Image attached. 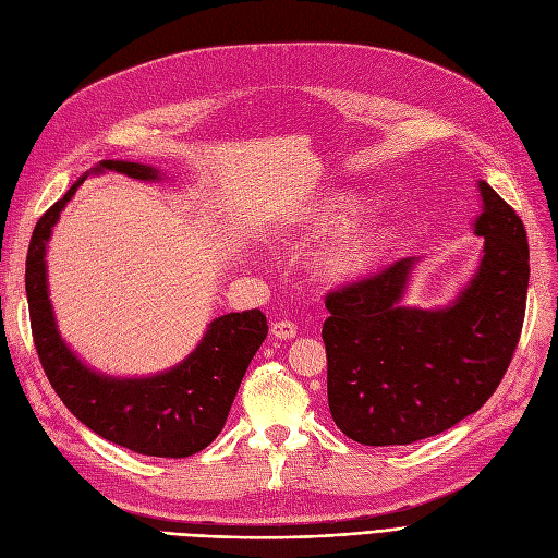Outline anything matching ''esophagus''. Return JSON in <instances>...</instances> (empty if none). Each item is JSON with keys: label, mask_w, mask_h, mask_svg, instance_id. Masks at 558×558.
I'll return each instance as SVG.
<instances>
[{"label": "esophagus", "mask_w": 558, "mask_h": 558, "mask_svg": "<svg viewBox=\"0 0 558 558\" xmlns=\"http://www.w3.org/2000/svg\"><path fill=\"white\" fill-rule=\"evenodd\" d=\"M270 332H272L275 339H293L298 335V328H295V323H291V320H275Z\"/></svg>", "instance_id": "34e87169"}]
</instances>
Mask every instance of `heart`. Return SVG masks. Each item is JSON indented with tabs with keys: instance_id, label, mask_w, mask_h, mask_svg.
Wrapping results in <instances>:
<instances>
[{
	"instance_id": "heart-1",
	"label": "heart",
	"mask_w": 558,
	"mask_h": 558,
	"mask_svg": "<svg viewBox=\"0 0 558 558\" xmlns=\"http://www.w3.org/2000/svg\"><path fill=\"white\" fill-rule=\"evenodd\" d=\"M376 209L374 203L362 196H337L323 201L320 205L314 207L312 213V223L318 230V233L332 235V233H343L351 226H355L360 219L372 215ZM390 242V230L383 223H369L355 228L353 233L343 235L335 246H330V252L323 258V272L330 279H355L362 277L367 270H372V265L380 258L383 248Z\"/></svg>"
}]
</instances>
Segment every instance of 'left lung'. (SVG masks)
Instances as JSON below:
<instances>
[{
  "instance_id": "8db88e82",
  "label": "left lung",
  "mask_w": 558,
  "mask_h": 558,
  "mask_svg": "<svg viewBox=\"0 0 558 558\" xmlns=\"http://www.w3.org/2000/svg\"><path fill=\"white\" fill-rule=\"evenodd\" d=\"M477 194L473 233L485 240L483 254L448 304H403L415 256L325 300L330 413L362 446H407L454 427L508 369L526 310L529 242L522 219L485 180Z\"/></svg>"
}]
</instances>
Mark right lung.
I'll use <instances>...</instances> for the list:
<instances>
[{
  "mask_svg": "<svg viewBox=\"0 0 558 558\" xmlns=\"http://www.w3.org/2000/svg\"><path fill=\"white\" fill-rule=\"evenodd\" d=\"M106 170L143 182L166 178L155 166L106 159L75 180L38 219L25 270L34 345L50 386L85 427L138 454L182 459L207 448L223 429L248 362L267 337V320L258 310L223 314L207 325L196 349L182 362L151 376L124 378L89 367L57 328L46 254L66 203L89 175Z\"/></svg>",
  "mask_w": 558,
  "mask_h": 558,
  "instance_id": "1",
  "label": "right lung"
}]
</instances>
